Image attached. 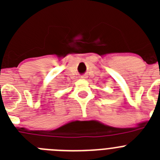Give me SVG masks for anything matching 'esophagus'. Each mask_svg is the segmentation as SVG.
<instances>
[{"label": "esophagus", "mask_w": 160, "mask_h": 160, "mask_svg": "<svg viewBox=\"0 0 160 160\" xmlns=\"http://www.w3.org/2000/svg\"><path fill=\"white\" fill-rule=\"evenodd\" d=\"M87 78V76L85 75V74H83V75H81V78H82V79Z\"/></svg>", "instance_id": "esophagus-1"}]
</instances>
